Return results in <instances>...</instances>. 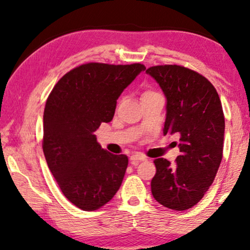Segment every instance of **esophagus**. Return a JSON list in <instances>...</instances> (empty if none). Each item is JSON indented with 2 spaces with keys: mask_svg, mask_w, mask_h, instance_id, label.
<instances>
[{
  "mask_svg": "<svg viewBox=\"0 0 250 250\" xmlns=\"http://www.w3.org/2000/svg\"><path fill=\"white\" fill-rule=\"evenodd\" d=\"M129 160H131V164L133 166H136L140 162H146V158L142 155H133V156H131Z\"/></svg>",
  "mask_w": 250,
  "mask_h": 250,
  "instance_id": "esophagus-1",
  "label": "esophagus"
}]
</instances>
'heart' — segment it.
Returning a JSON list of instances; mask_svg holds the SVG:
<instances>
[{"mask_svg": "<svg viewBox=\"0 0 250 250\" xmlns=\"http://www.w3.org/2000/svg\"><path fill=\"white\" fill-rule=\"evenodd\" d=\"M151 93H152V92H146V93L143 94V95H146V94H151Z\"/></svg>", "mask_w": 250, "mask_h": 250, "instance_id": "b5f03b06", "label": "heart"}]
</instances>
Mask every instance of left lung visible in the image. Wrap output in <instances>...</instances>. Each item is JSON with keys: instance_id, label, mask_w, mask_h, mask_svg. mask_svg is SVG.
<instances>
[{"instance_id": "left-lung-1", "label": "left lung", "mask_w": 250, "mask_h": 250, "mask_svg": "<svg viewBox=\"0 0 250 250\" xmlns=\"http://www.w3.org/2000/svg\"><path fill=\"white\" fill-rule=\"evenodd\" d=\"M166 97L164 135L180 138L175 165L155 159L151 192L163 206L186 210L201 200L213 183L223 157L224 115L213 84L177 64L146 69Z\"/></svg>"}]
</instances>
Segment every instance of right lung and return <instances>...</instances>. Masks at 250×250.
I'll return each mask as SVG.
<instances>
[{
	"label": "right lung",
	"mask_w": 250,
	"mask_h": 250,
	"mask_svg": "<svg viewBox=\"0 0 250 250\" xmlns=\"http://www.w3.org/2000/svg\"><path fill=\"white\" fill-rule=\"evenodd\" d=\"M146 70L141 63L90 62L59 80L43 115V152L70 203L97 210L122 186L128 158L102 149L94 132L114 117L117 99Z\"/></svg>",
	"instance_id": "add662e5"
}]
</instances>
